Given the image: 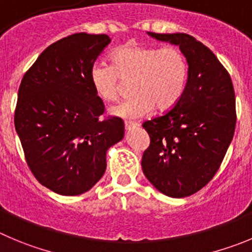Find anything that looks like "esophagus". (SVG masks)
<instances>
[{
	"label": "esophagus",
	"mask_w": 252,
	"mask_h": 252,
	"mask_svg": "<svg viewBox=\"0 0 252 252\" xmlns=\"http://www.w3.org/2000/svg\"><path fill=\"white\" fill-rule=\"evenodd\" d=\"M140 124L137 123V122H126L124 123V126H126V130H130V129H134V128H138Z\"/></svg>",
	"instance_id": "1"
}]
</instances>
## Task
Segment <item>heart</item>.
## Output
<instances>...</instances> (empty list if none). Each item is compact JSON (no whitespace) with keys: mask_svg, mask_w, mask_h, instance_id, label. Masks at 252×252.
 Listing matches in <instances>:
<instances>
[{"mask_svg":"<svg viewBox=\"0 0 252 252\" xmlns=\"http://www.w3.org/2000/svg\"><path fill=\"white\" fill-rule=\"evenodd\" d=\"M112 65L94 63L89 81L97 97L114 102L121 94V81H131V97L110 108V114L126 119L140 118L153 109H171L184 94L188 82L187 58L175 47H150L126 43L110 55Z\"/></svg>","mask_w":252,"mask_h":252,"instance_id":"heart-1","label":"heart"}]
</instances>
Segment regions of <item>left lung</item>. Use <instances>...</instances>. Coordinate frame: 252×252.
I'll use <instances>...</instances> for the list:
<instances>
[{
  "label": "left lung",
  "mask_w": 252,
  "mask_h": 252,
  "mask_svg": "<svg viewBox=\"0 0 252 252\" xmlns=\"http://www.w3.org/2000/svg\"><path fill=\"white\" fill-rule=\"evenodd\" d=\"M148 34L179 46L189 72L179 102L143 123L150 137L143 173L166 196L185 197L205 187L221 165L236 124L234 87L216 56L192 36Z\"/></svg>",
  "instance_id": "8db88e82"
}]
</instances>
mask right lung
Masks as SVG:
<instances>
[{"label":"right lung","mask_w":252,"mask_h":252,"mask_svg":"<svg viewBox=\"0 0 252 252\" xmlns=\"http://www.w3.org/2000/svg\"><path fill=\"white\" fill-rule=\"evenodd\" d=\"M107 34L74 33L47 47L18 89L15 128L34 178L52 191H88L107 168V150L124 137L121 118L99 119L104 104L89 70Z\"/></svg>","instance_id":"1"}]
</instances>
